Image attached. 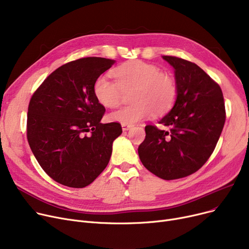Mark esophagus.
<instances>
[{"label":"esophagus","instance_id":"1","mask_svg":"<svg viewBox=\"0 0 249 249\" xmlns=\"http://www.w3.org/2000/svg\"><path fill=\"white\" fill-rule=\"evenodd\" d=\"M131 127H132V125H130V124H122L123 131H127V130H129Z\"/></svg>","mask_w":249,"mask_h":249}]
</instances>
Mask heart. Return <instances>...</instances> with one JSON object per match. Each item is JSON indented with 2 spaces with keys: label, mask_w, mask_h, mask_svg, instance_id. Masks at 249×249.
<instances>
[{
  "label": "heart",
  "mask_w": 249,
  "mask_h": 249,
  "mask_svg": "<svg viewBox=\"0 0 249 249\" xmlns=\"http://www.w3.org/2000/svg\"><path fill=\"white\" fill-rule=\"evenodd\" d=\"M116 78L100 75L94 84L97 101L106 108H115L120 104L124 90L135 89L129 106L121 107L109 115L113 122L132 125L141 120L166 113L177 98V87L172 77L163 74L153 64L141 60L126 62L114 70Z\"/></svg>",
  "instance_id": "b5f03b06"
}]
</instances>
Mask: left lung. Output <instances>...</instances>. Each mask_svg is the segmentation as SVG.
I'll return each instance as SVG.
<instances>
[{
	"label": "left lung",
	"mask_w": 249,
	"mask_h": 249,
	"mask_svg": "<svg viewBox=\"0 0 249 249\" xmlns=\"http://www.w3.org/2000/svg\"><path fill=\"white\" fill-rule=\"evenodd\" d=\"M162 58L175 70L176 102L159 122L167 130L145 127L138 154L150 173L169 180L188 177L204 165L216 147L226 116L221 88L200 67L176 56Z\"/></svg>",
	"instance_id": "obj_1"
}]
</instances>
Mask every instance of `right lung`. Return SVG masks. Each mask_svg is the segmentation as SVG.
I'll list each match as a JSON object with an SVG mask.
<instances>
[{
  "mask_svg": "<svg viewBox=\"0 0 249 249\" xmlns=\"http://www.w3.org/2000/svg\"><path fill=\"white\" fill-rule=\"evenodd\" d=\"M114 59L86 57L61 65L32 96L27 139L43 171L59 184L85 188L109 163L119 123L102 124L105 107L94 95L97 78Z\"/></svg>",
  "mask_w": 249,
  "mask_h": 249,
  "instance_id": "right-lung-1",
  "label": "right lung"
}]
</instances>
